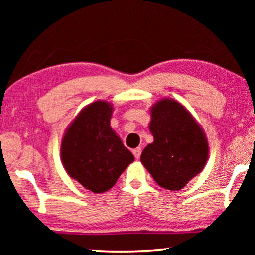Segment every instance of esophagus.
<instances>
[{"label": "esophagus", "instance_id": "34e87169", "mask_svg": "<svg viewBox=\"0 0 255 255\" xmlns=\"http://www.w3.org/2000/svg\"><path fill=\"white\" fill-rule=\"evenodd\" d=\"M132 153L135 155V157L138 159L140 157V154H141V148L140 147H137L135 149H132Z\"/></svg>", "mask_w": 255, "mask_h": 255}]
</instances>
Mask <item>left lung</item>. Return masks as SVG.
Returning a JSON list of instances; mask_svg holds the SVG:
<instances>
[{
    "label": "left lung",
    "mask_w": 255,
    "mask_h": 255,
    "mask_svg": "<svg viewBox=\"0 0 255 255\" xmlns=\"http://www.w3.org/2000/svg\"><path fill=\"white\" fill-rule=\"evenodd\" d=\"M149 130L154 141L140 161L158 185L181 190L204 170L209 146L193 116L174 99L163 98L150 108Z\"/></svg>",
    "instance_id": "obj_1"
}]
</instances>
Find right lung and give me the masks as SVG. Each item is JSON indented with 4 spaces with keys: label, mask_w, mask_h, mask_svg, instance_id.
<instances>
[{
    "label": "right lung",
    "mask_w": 255,
    "mask_h": 255,
    "mask_svg": "<svg viewBox=\"0 0 255 255\" xmlns=\"http://www.w3.org/2000/svg\"><path fill=\"white\" fill-rule=\"evenodd\" d=\"M112 111L108 101L90 103L70 124L60 144V159L67 174L94 193L114 187L135 159L110 126Z\"/></svg>",
    "instance_id": "right-lung-1"
}]
</instances>
